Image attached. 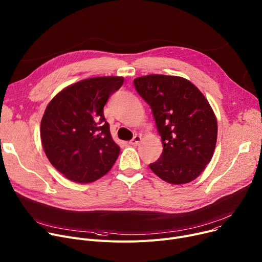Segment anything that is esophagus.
<instances>
[{
    "mask_svg": "<svg viewBox=\"0 0 262 262\" xmlns=\"http://www.w3.org/2000/svg\"><path fill=\"white\" fill-rule=\"evenodd\" d=\"M140 140H142V137H140L139 135H134L133 138L129 142V144L132 146H137L140 143Z\"/></svg>",
    "mask_w": 262,
    "mask_h": 262,
    "instance_id": "obj_1",
    "label": "esophagus"
}]
</instances>
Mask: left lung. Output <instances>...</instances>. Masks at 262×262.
<instances>
[{"instance_id": "left-lung-1", "label": "left lung", "mask_w": 262, "mask_h": 262, "mask_svg": "<svg viewBox=\"0 0 262 262\" xmlns=\"http://www.w3.org/2000/svg\"><path fill=\"white\" fill-rule=\"evenodd\" d=\"M133 83L151 107L164 147L150 169L169 184L192 182L210 163L216 146L217 120L207 98L179 76L150 74Z\"/></svg>"}]
</instances>
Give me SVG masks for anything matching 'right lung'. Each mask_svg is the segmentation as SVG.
I'll return each instance as SVG.
<instances>
[{
	"instance_id": "add662e5",
	"label": "right lung",
	"mask_w": 262,
	"mask_h": 262,
	"mask_svg": "<svg viewBox=\"0 0 262 262\" xmlns=\"http://www.w3.org/2000/svg\"><path fill=\"white\" fill-rule=\"evenodd\" d=\"M123 83L118 76L87 78L62 90L47 106L41 122L43 148L51 165L72 182L92 183L117 159L120 149L104 107Z\"/></svg>"
}]
</instances>
